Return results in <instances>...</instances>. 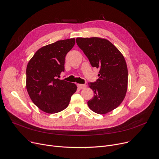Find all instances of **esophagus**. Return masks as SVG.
<instances>
[{"instance_id": "esophagus-1", "label": "esophagus", "mask_w": 159, "mask_h": 159, "mask_svg": "<svg viewBox=\"0 0 159 159\" xmlns=\"http://www.w3.org/2000/svg\"><path fill=\"white\" fill-rule=\"evenodd\" d=\"M77 86L79 89H84L87 87V85H85V84H78Z\"/></svg>"}]
</instances>
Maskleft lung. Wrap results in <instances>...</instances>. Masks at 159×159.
Here are the masks:
<instances>
[{"mask_svg": "<svg viewBox=\"0 0 159 159\" xmlns=\"http://www.w3.org/2000/svg\"><path fill=\"white\" fill-rule=\"evenodd\" d=\"M76 43L92 66L99 69V78L89 83L94 94L88 106L99 114L110 112L123 102L127 91L128 69L123 55L105 39L77 38Z\"/></svg>", "mask_w": 159, "mask_h": 159, "instance_id": "obj_1", "label": "left lung"}]
</instances>
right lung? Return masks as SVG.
Segmentation results:
<instances>
[{
    "instance_id": "right-lung-1",
    "label": "right lung",
    "mask_w": 159,
    "mask_h": 159,
    "mask_svg": "<svg viewBox=\"0 0 159 159\" xmlns=\"http://www.w3.org/2000/svg\"><path fill=\"white\" fill-rule=\"evenodd\" d=\"M75 44V39L59 40L42 47L28 62L26 89L33 103L49 114L66 108L77 90L74 83L59 80L65 70V58Z\"/></svg>"
}]
</instances>
